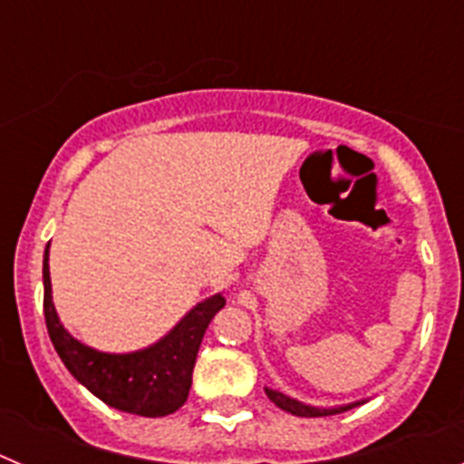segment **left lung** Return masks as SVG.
Instances as JSON below:
<instances>
[{
	"instance_id": "1",
	"label": "left lung",
	"mask_w": 464,
	"mask_h": 464,
	"mask_svg": "<svg viewBox=\"0 0 464 464\" xmlns=\"http://www.w3.org/2000/svg\"><path fill=\"white\" fill-rule=\"evenodd\" d=\"M265 392H267L269 400L276 404L278 409H283V411L293 413V416H302V418H318V416H334V413H342V411H348V409L358 407V404H362V401H353V404H346V407H334V409H315V407H309V404H302V401L293 400V397L283 395V392L278 391H272V388H265Z\"/></svg>"
}]
</instances>
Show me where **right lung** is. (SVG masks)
<instances>
[{
	"mask_svg": "<svg viewBox=\"0 0 464 464\" xmlns=\"http://www.w3.org/2000/svg\"><path fill=\"white\" fill-rule=\"evenodd\" d=\"M48 246L44 253V315L53 346L73 379L118 411L158 418L181 409L190 392L204 332L225 306L223 295L204 299L153 346L122 355L102 353L73 339L57 318L51 297Z\"/></svg>",
	"mask_w": 464,
	"mask_h": 464,
	"instance_id": "right-lung-1",
	"label": "right lung"
}]
</instances>
